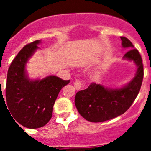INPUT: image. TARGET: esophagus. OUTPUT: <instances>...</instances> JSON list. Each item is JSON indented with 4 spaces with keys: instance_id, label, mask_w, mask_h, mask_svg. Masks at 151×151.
Here are the masks:
<instances>
[{
    "instance_id": "34e87169",
    "label": "esophagus",
    "mask_w": 151,
    "mask_h": 151,
    "mask_svg": "<svg viewBox=\"0 0 151 151\" xmlns=\"http://www.w3.org/2000/svg\"><path fill=\"white\" fill-rule=\"evenodd\" d=\"M74 86L75 88H76V89H77V90H80V89H82V88H85V85L83 82H82V81H80V80H76V81L74 82Z\"/></svg>"
}]
</instances>
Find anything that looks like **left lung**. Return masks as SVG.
<instances>
[{"mask_svg":"<svg viewBox=\"0 0 151 151\" xmlns=\"http://www.w3.org/2000/svg\"><path fill=\"white\" fill-rule=\"evenodd\" d=\"M123 47L130 50L124 58L133 60L138 66L135 76L128 85L120 89H109L92 82L88 88L76 93L75 104L80 115L92 122H104L123 114L129 109L138 96L144 78L142 58L132 43L121 37Z\"/></svg>","mask_w":151,"mask_h":151,"instance_id":"1","label":"left lung"}]
</instances>
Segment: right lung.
I'll return each mask as SVG.
<instances>
[{
  "label": "right lung",
  "mask_w": 151,
  "mask_h": 151,
  "mask_svg": "<svg viewBox=\"0 0 151 151\" xmlns=\"http://www.w3.org/2000/svg\"><path fill=\"white\" fill-rule=\"evenodd\" d=\"M39 43L37 40L21 49L12 61L6 78V108L16 122L29 129L41 128L50 121L59 92L69 83V80L55 76L35 81L26 78L25 66Z\"/></svg>",
  "instance_id": "1"
}]
</instances>
